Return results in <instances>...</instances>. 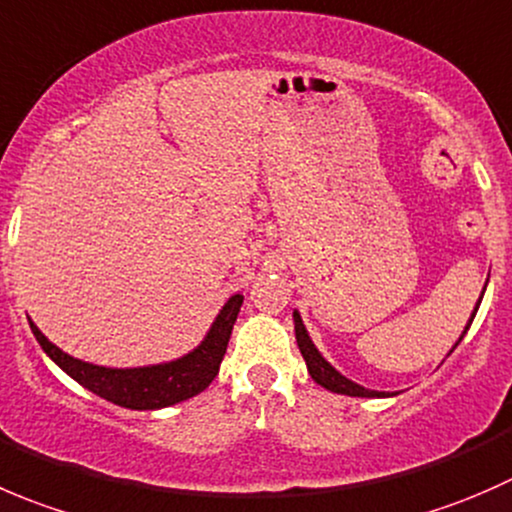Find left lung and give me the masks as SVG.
Instances as JSON below:
<instances>
[{
  "label": "left lung",
  "instance_id": "left-lung-1",
  "mask_svg": "<svg viewBox=\"0 0 512 512\" xmlns=\"http://www.w3.org/2000/svg\"><path fill=\"white\" fill-rule=\"evenodd\" d=\"M480 301H483V298H480ZM478 306H480V303H478ZM478 306H475V311H473V316H470L468 326H465L463 336L468 333L470 323H473L475 313H478ZM293 323H296V343H298V348H301V356H303V361H306L308 373H311V378L318 383V386H323L326 391L341 393V396H356V398H383V396H388V393H381V391H368V388L358 386V383L348 381L346 376H341V373H338L336 368H333L331 363H328L326 358L318 353V348L313 346V341L308 338V331H306V326H303L298 311H293ZM463 336L458 338V343L463 341ZM458 343H455V346H458ZM455 346H453V351H455ZM453 351H450V353H453Z\"/></svg>",
  "mask_w": 512,
  "mask_h": 512
}]
</instances>
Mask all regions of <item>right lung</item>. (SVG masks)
<instances>
[{
    "instance_id": "1",
    "label": "right lung",
    "mask_w": 512,
    "mask_h": 512,
    "mask_svg": "<svg viewBox=\"0 0 512 512\" xmlns=\"http://www.w3.org/2000/svg\"><path fill=\"white\" fill-rule=\"evenodd\" d=\"M241 303H244L241 293L226 301V306L216 316L214 326L209 328L201 346H196L194 351L171 363L144 368H104L94 366V363H84L54 346L32 321H29V326H32L34 338L44 348V353L67 376L82 383L91 393L121 408H131V411H154V408L174 406V403L186 401V398L199 396L204 388H209V383L219 373L221 361H224Z\"/></svg>"
}]
</instances>
